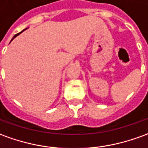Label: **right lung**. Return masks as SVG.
<instances>
[{"label":"right lung","mask_w":148,"mask_h":148,"mask_svg":"<svg viewBox=\"0 0 148 148\" xmlns=\"http://www.w3.org/2000/svg\"><path fill=\"white\" fill-rule=\"evenodd\" d=\"M25 29H27V28H26V29H24V30H22V31H21V33H19V34H16V35H15V36H14V37H13V38H12V40H11V42H12V41H13V39H14V38H16V37H17V36H18V35L20 34H21V33H22V32H23V31H25Z\"/></svg>","instance_id":"obj_1"}]
</instances>
